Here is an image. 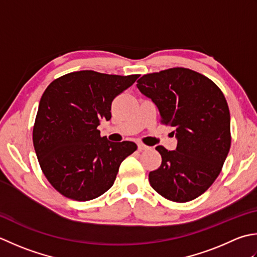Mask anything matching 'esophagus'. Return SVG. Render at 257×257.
Wrapping results in <instances>:
<instances>
[{"label":"esophagus","mask_w":257,"mask_h":257,"mask_svg":"<svg viewBox=\"0 0 257 257\" xmlns=\"http://www.w3.org/2000/svg\"><path fill=\"white\" fill-rule=\"evenodd\" d=\"M138 149L139 151H145V150H149V146L144 145L143 143H138Z\"/></svg>","instance_id":"obj_1"}]
</instances>
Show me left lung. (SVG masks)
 Listing matches in <instances>:
<instances>
[{"label": "left lung", "mask_w": 257, "mask_h": 257, "mask_svg": "<svg viewBox=\"0 0 257 257\" xmlns=\"http://www.w3.org/2000/svg\"><path fill=\"white\" fill-rule=\"evenodd\" d=\"M158 106L161 122L174 127L175 151L163 146L151 186L167 200L185 203L202 195L216 180L231 148V116L219 87L200 73L173 67L145 74L136 84Z\"/></svg>", "instance_id": "1"}]
</instances>
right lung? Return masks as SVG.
<instances>
[{"mask_svg":"<svg viewBox=\"0 0 257 257\" xmlns=\"http://www.w3.org/2000/svg\"><path fill=\"white\" fill-rule=\"evenodd\" d=\"M140 75L78 71L46 87L33 127V145L42 172L55 190L85 202L111 188L122 162L136 151L130 141L101 138L97 126L112 117L111 105Z\"/></svg>","mask_w":257,"mask_h":257,"instance_id":"1","label":"right lung"}]
</instances>
